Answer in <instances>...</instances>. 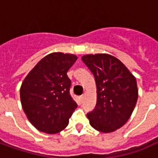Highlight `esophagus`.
Returning <instances> with one entry per match:
<instances>
[{
	"instance_id": "esophagus-1",
	"label": "esophagus",
	"mask_w": 158,
	"mask_h": 158,
	"mask_svg": "<svg viewBox=\"0 0 158 158\" xmlns=\"http://www.w3.org/2000/svg\"><path fill=\"white\" fill-rule=\"evenodd\" d=\"M84 98H85V95H82V96H79V100H80V101H83Z\"/></svg>"
}]
</instances>
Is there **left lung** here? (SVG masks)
Returning a JSON list of instances; mask_svg holds the SVG:
<instances>
[{
  "label": "left lung",
  "mask_w": 158,
  "mask_h": 158,
  "mask_svg": "<svg viewBox=\"0 0 158 158\" xmlns=\"http://www.w3.org/2000/svg\"><path fill=\"white\" fill-rule=\"evenodd\" d=\"M95 77L96 107L87 113L89 123L100 132L110 133L129 120L138 99L135 76L118 59L108 54L82 56Z\"/></svg>",
  "instance_id": "left-lung-1"
}]
</instances>
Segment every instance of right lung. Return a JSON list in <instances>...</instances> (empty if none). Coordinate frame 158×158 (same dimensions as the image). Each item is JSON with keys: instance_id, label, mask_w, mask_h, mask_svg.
<instances>
[{"instance_id": "right-lung-1", "label": "right lung", "mask_w": 158, "mask_h": 158, "mask_svg": "<svg viewBox=\"0 0 158 158\" xmlns=\"http://www.w3.org/2000/svg\"><path fill=\"white\" fill-rule=\"evenodd\" d=\"M76 60L77 56L73 54L51 53L23 81L20 88L23 109L29 122L41 132H61L78 106L70 96L71 80L67 75Z\"/></svg>"}]
</instances>
